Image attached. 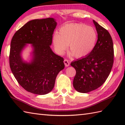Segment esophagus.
Returning <instances> with one entry per match:
<instances>
[{"label":"esophagus","mask_w":125,"mask_h":125,"mask_svg":"<svg viewBox=\"0 0 125 125\" xmlns=\"http://www.w3.org/2000/svg\"><path fill=\"white\" fill-rule=\"evenodd\" d=\"M64 64H65L66 67H68V66H69V65H70L69 61V60H67V59H64Z\"/></svg>","instance_id":"esophagus-1"}]
</instances>
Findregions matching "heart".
Segmentation results:
<instances>
[{
	"instance_id": "1",
	"label": "heart",
	"mask_w": 125,
	"mask_h": 125,
	"mask_svg": "<svg viewBox=\"0 0 125 125\" xmlns=\"http://www.w3.org/2000/svg\"><path fill=\"white\" fill-rule=\"evenodd\" d=\"M97 40V33L94 29L85 25L70 23L63 26L59 34L52 37L55 50L62 54L67 49L76 57L85 56L94 49Z\"/></svg>"
}]
</instances>
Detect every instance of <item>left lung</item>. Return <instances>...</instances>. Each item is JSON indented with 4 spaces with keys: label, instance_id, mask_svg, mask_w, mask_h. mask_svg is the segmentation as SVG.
Wrapping results in <instances>:
<instances>
[{
    "label": "left lung",
    "instance_id": "obj_1",
    "mask_svg": "<svg viewBox=\"0 0 125 125\" xmlns=\"http://www.w3.org/2000/svg\"><path fill=\"white\" fill-rule=\"evenodd\" d=\"M98 33L94 49L89 55L71 63L76 73L74 88L79 92L87 93L98 89L109 76L114 62L112 39L105 28L94 20Z\"/></svg>",
    "mask_w": 125,
    "mask_h": 125
}]
</instances>
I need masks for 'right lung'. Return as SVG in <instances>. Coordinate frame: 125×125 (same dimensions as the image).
<instances>
[{
  "instance_id": "right-lung-1",
  "label": "right lung",
  "mask_w": 125,
  "mask_h": 125,
  "mask_svg": "<svg viewBox=\"0 0 125 125\" xmlns=\"http://www.w3.org/2000/svg\"><path fill=\"white\" fill-rule=\"evenodd\" d=\"M57 22L54 18L31 20L18 30L10 42V67L18 83L26 91L36 94H48L55 79L64 68L63 58L54 54L50 46ZM26 43L33 44V59L25 63L20 56Z\"/></svg>"
}]
</instances>
